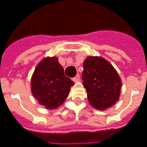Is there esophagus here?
<instances>
[{"label":"esophagus","instance_id":"obj_1","mask_svg":"<svg viewBox=\"0 0 147 147\" xmlns=\"http://www.w3.org/2000/svg\"><path fill=\"white\" fill-rule=\"evenodd\" d=\"M80 75H76V76L74 77L72 80H73L74 82H78V81H80Z\"/></svg>","mask_w":147,"mask_h":147}]
</instances>
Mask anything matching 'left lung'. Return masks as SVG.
<instances>
[{
	"mask_svg": "<svg viewBox=\"0 0 147 147\" xmlns=\"http://www.w3.org/2000/svg\"><path fill=\"white\" fill-rule=\"evenodd\" d=\"M83 84L94 108L105 111L119 99L122 80L112 64L101 56H88L84 61Z\"/></svg>",
	"mask_w": 147,
	"mask_h": 147,
	"instance_id": "obj_1",
	"label": "left lung"
}]
</instances>
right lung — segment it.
<instances>
[{
    "instance_id": "add662e5",
    "label": "right lung",
    "mask_w": 147,
    "mask_h": 147,
    "mask_svg": "<svg viewBox=\"0 0 147 147\" xmlns=\"http://www.w3.org/2000/svg\"><path fill=\"white\" fill-rule=\"evenodd\" d=\"M74 82L64 75L56 56L45 57L35 68L31 79V91L46 109H56L66 100Z\"/></svg>"
}]
</instances>
